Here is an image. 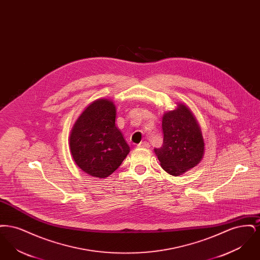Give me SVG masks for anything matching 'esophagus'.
<instances>
[{"instance_id":"34e87169","label":"esophagus","mask_w":260,"mask_h":260,"mask_svg":"<svg viewBox=\"0 0 260 260\" xmlns=\"http://www.w3.org/2000/svg\"><path fill=\"white\" fill-rule=\"evenodd\" d=\"M137 146H138V147H141V148H147V147H149V143L147 141H142V142H140Z\"/></svg>"}]
</instances>
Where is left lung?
<instances>
[{
    "mask_svg": "<svg viewBox=\"0 0 260 260\" xmlns=\"http://www.w3.org/2000/svg\"><path fill=\"white\" fill-rule=\"evenodd\" d=\"M164 141L161 148L154 151L161 167L177 176L197 166L203 158L205 143L198 122L183 104L162 117Z\"/></svg>",
    "mask_w": 260,
    "mask_h": 260,
    "instance_id": "8db88e82",
    "label": "left lung"
}]
</instances>
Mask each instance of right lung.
<instances>
[{"instance_id":"1","label":"right lung","mask_w":260,"mask_h":260,"mask_svg":"<svg viewBox=\"0 0 260 260\" xmlns=\"http://www.w3.org/2000/svg\"><path fill=\"white\" fill-rule=\"evenodd\" d=\"M115 120V104L108 99H99L87 106L72 128L69 139L72 157L77 166L91 176H109L129 152Z\"/></svg>"}]
</instances>
